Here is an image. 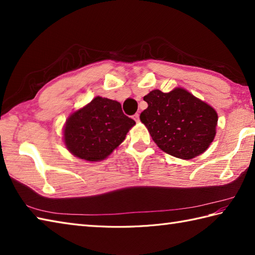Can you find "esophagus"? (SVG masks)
<instances>
[{
  "label": "esophagus",
  "mask_w": 255,
  "mask_h": 255,
  "mask_svg": "<svg viewBox=\"0 0 255 255\" xmlns=\"http://www.w3.org/2000/svg\"><path fill=\"white\" fill-rule=\"evenodd\" d=\"M133 119H134V121H136V123H139V122H140L139 114H134V115H133Z\"/></svg>",
  "instance_id": "1"
}]
</instances>
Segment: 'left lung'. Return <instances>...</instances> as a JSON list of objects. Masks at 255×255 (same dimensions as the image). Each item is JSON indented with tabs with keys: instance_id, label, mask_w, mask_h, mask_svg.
I'll return each instance as SVG.
<instances>
[{
	"instance_id": "obj_1",
	"label": "left lung",
	"mask_w": 255,
	"mask_h": 255,
	"mask_svg": "<svg viewBox=\"0 0 255 255\" xmlns=\"http://www.w3.org/2000/svg\"><path fill=\"white\" fill-rule=\"evenodd\" d=\"M143 100L148 107L140 114V121L167 154L191 160L214 141L217 112L187 90L175 88L169 93L153 90Z\"/></svg>"
}]
</instances>
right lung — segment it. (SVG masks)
I'll return each instance as SVG.
<instances>
[{
    "mask_svg": "<svg viewBox=\"0 0 255 255\" xmlns=\"http://www.w3.org/2000/svg\"><path fill=\"white\" fill-rule=\"evenodd\" d=\"M134 125L123 113L121 103L96 96L70 114L63 127V143L81 160L102 161L118 148Z\"/></svg>",
    "mask_w": 255,
    "mask_h": 255,
    "instance_id": "obj_1",
    "label": "right lung"
}]
</instances>
